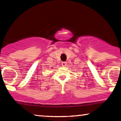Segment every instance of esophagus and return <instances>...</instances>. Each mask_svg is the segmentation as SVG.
<instances>
[{
	"instance_id": "1",
	"label": "esophagus",
	"mask_w": 121,
	"mask_h": 121,
	"mask_svg": "<svg viewBox=\"0 0 121 121\" xmlns=\"http://www.w3.org/2000/svg\"><path fill=\"white\" fill-rule=\"evenodd\" d=\"M61 65L63 67H65L67 65V62H62V64H61Z\"/></svg>"
}]
</instances>
